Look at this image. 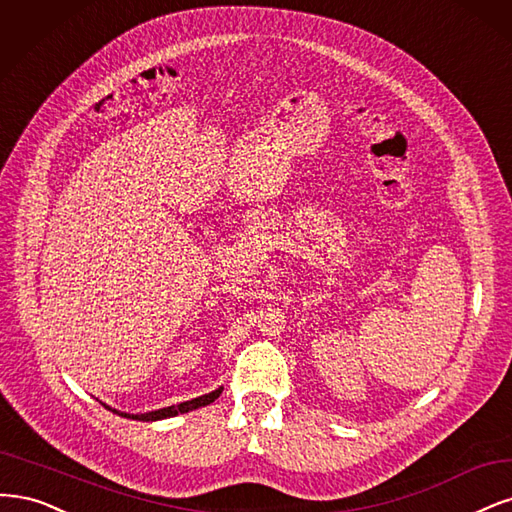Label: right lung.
Wrapping results in <instances>:
<instances>
[{
	"mask_svg": "<svg viewBox=\"0 0 512 512\" xmlns=\"http://www.w3.org/2000/svg\"><path fill=\"white\" fill-rule=\"evenodd\" d=\"M221 391H223V387H219V389H214V391H210V393H206V395H200V398H193V400H187V402H180V404H174V406H166V408H159V410H151V412H140V415H129V412H121V410H117V408H110V406H106L108 410H112L114 415H119V417H125V419H134V421H161V419H170V417H176V415H185V412H191V410H197V408H202V406H208V404H212L214 400L219 398L221 395Z\"/></svg>",
	"mask_w": 512,
	"mask_h": 512,
	"instance_id": "1",
	"label": "right lung"
}]
</instances>
